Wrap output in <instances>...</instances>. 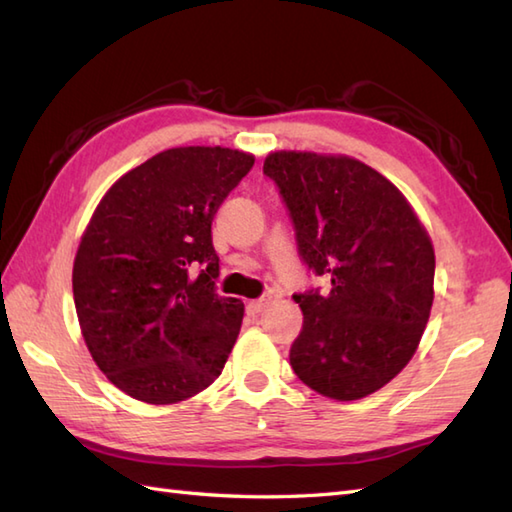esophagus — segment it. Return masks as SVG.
Listing matches in <instances>:
<instances>
[{
    "label": "esophagus",
    "mask_w": 512,
    "mask_h": 512,
    "mask_svg": "<svg viewBox=\"0 0 512 512\" xmlns=\"http://www.w3.org/2000/svg\"><path fill=\"white\" fill-rule=\"evenodd\" d=\"M268 303H270V295H266V297H262V299L250 301V303H248V310L253 312V314H259V312H264V310H266Z\"/></svg>",
    "instance_id": "esophagus-1"
}]
</instances>
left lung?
I'll use <instances>...</instances> for the list:
<instances>
[{"mask_svg":"<svg viewBox=\"0 0 512 512\" xmlns=\"http://www.w3.org/2000/svg\"><path fill=\"white\" fill-rule=\"evenodd\" d=\"M264 173L286 204L301 262L330 279L323 295H292L303 328L290 365L328 398L374 394L411 361L429 321L431 239L405 195L361 160L275 151Z\"/></svg>","mask_w":512,"mask_h":512,"instance_id":"1","label":"left lung"}]
</instances>
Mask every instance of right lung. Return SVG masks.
Segmentation results:
<instances>
[{
  "label": "right lung",
  "instance_id": "1",
  "mask_svg": "<svg viewBox=\"0 0 512 512\" xmlns=\"http://www.w3.org/2000/svg\"><path fill=\"white\" fill-rule=\"evenodd\" d=\"M253 165L237 149H167L96 206L74 257V306L94 363L127 396L171 405L222 374L244 303L217 295L211 224Z\"/></svg>",
  "mask_w": 512,
  "mask_h": 512
}]
</instances>
